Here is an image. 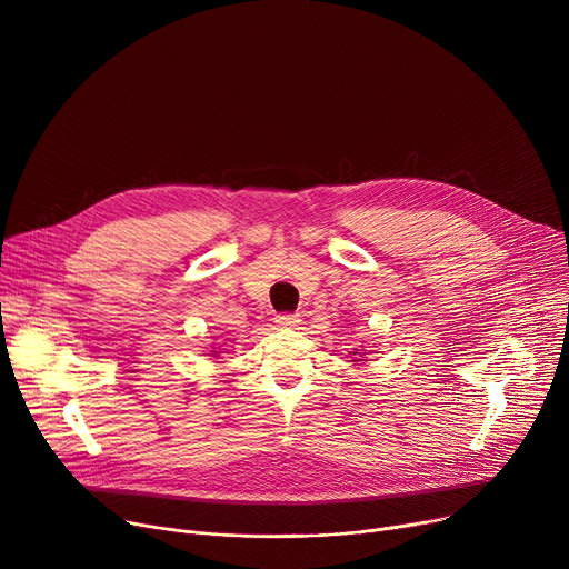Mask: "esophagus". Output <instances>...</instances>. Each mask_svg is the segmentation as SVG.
Masks as SVG:
<instances>
[{
	"instance_id": "esophagus-1",
	"label": "esophagus",
	"mask_w": 569,
	"mask_h": 569,
	"mask_svg": "<svg viewBox=\"0 0 569 569\" xmlns=\"http://www.w3.org/2000/svg\"><path fill=\"white\" fill-rule=\"evenodd\" d=\"M274 322H277L279 327H295L297 322H300V316H297V313H279V316L274 318Z\"/></svg>"
}]
</instances>
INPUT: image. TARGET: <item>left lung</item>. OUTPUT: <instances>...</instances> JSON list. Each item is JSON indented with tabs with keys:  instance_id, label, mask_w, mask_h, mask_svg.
<instances>
[{
	"instance_id": "8db88e82",
	"label": "left lung",
	"mask_w": 569,
	"mask_h": 569,
	"mask_svg": "<svg viewBox=\"0 0 569 569\" xmlns=\"http://www.w3.org/2000/svg\"><path fill=\"white\" fill-rule=\"evenodd\" d=\"M355 362H357V360H355Z\"/></svg>"
}]
</instances>
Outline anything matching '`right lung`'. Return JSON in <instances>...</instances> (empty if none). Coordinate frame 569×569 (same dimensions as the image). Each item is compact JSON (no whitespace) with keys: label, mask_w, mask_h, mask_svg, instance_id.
<instances>
[{"label":"right lung","mask_w":569,"mask_h":569,"mask_svg":"<svg viewBox=\"0 0 569 569\" xmlns=\"http://www.w3.org/2000/svg\"><path fill=\"white\" fill-rule=\"evenodd\" d=\"M212 352H214V355H217V352H219V350H212Z\"/></svg>","instance_id":"add662e5"}]
</instances>
